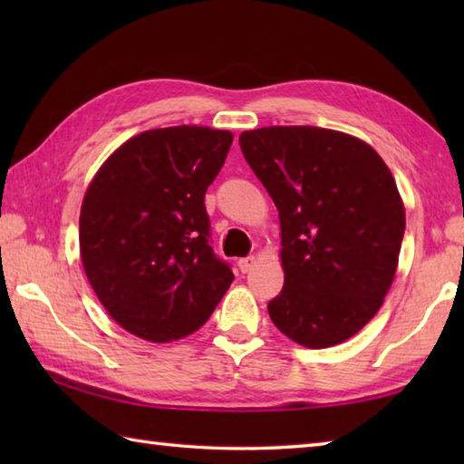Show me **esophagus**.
I'll return each mask as SVG.
<instances>
[{
    "instance_id": "34e87169",
    "label": "esophagus",
    "mask_w": 464,
    "mask_h": 464,
    "mask_svg": "<svg viewBox=\"0 0 464 464\" xmlns=\"http://www.w3.org/2000/svg\"><path fill=\"white\" fill-rule=\"evenodd\" d=\"M255 263H257V261H255V257H243V259H239V271L241 273H249L253 267H255Z\"/></svg>"
}]
</instances>
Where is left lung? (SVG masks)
Here are the masks:
<instances>
[{
    "label": "left lung",
    "mask_w": 464,
    "mask_h": 464,
    "mask_svg": "<svg viewBox=\"0 0 464 464\" xmlns=\"http://www.w3.org/2000/svg\"><path fill=\"white\" fill-rule=\"evenodd\" d=\"M239 145L279 211L283 291L269 317L309 349L367 324L395 279L405 205L381 155L359 137L311 125L243 131Z\"/></svg>",
    "instance_id": "obj_1"
}]
</instances>
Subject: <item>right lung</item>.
Listing matches in <instances>:
<instances>
[{
  "label": "right lung",
  "mask_w": 464,
  "mask_h": 464,
  "mask_svg": "<svg viewBox=\"0 0 464 464\" xmlns=\"http://www.w3.org/2000/svg\"><path fill=\"white\" fill-rule=\"evenodd\" d=\"M233 133L203 125L150 130L93 175L80 215V255L97 299L150 343L195 333L233 283L209 247L205 191Z\"/></svg>",
  "instance_id": "obj_1"
}]
</instances>
